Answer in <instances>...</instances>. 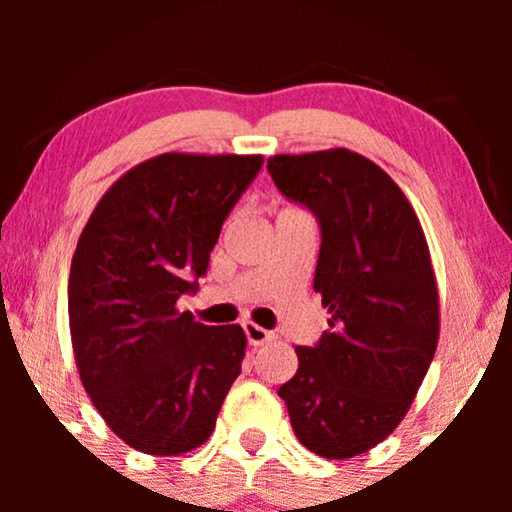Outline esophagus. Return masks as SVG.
I'll return each instance as SVG.
<instances>
[{
  "mask_svg": "<svg viewBox=\"0 0 512 512\" xmlns=\"http://www.w3.org/2000/svg\"><path fill=\"white\" fill-rule=\"evenodd\" d=\"M243 330H245V337H248L250 346H262V344L272 342V339H274L272 332H267L264 327L255 325V322H243Z\"/></svg>",
  "mask_w": 512,
  "mask_h": 512,
  "instance_id": "esophagus-1",
  "label": "esophagus"
}]
</instances>
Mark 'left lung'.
Segmentation results:
<instances>
[{
  "label": "left lung",
  "instance_id": "obj_1",
  "mask_svg": "<svg viewBox=\"0 0 512 512\" xmlns=\"http://www.w3.org/2000/svg\"><path fill=\"white\" fill-rule=\"evenodd\" d=\"M269 173L322 228L313 289L330 313L315 346H296L279 387L310 452L349 460L407 416L438 346L436 272L419 216L383 168L349 149L279 154Z\"/></svg>",
  "mask_w": 512,
  "mask_h": 512
}]
</instances>
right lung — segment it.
<instances>
[{
	"label": "right lung",
	"instance_id": "add662e5",
	"mask_svg": "<svg viewBox=\"0 0 512 512\" xmlns=\"http://www.w3.org/2000/svg\"><path fill=\"white\" fill-rule=\"evenodd\" d=\"M262 156L161 154L117 178L81 231L69 269L79 378L129 448L173 457L204 445L240 375L245 332L178 313L209 267L228 211Z\"/></svg>",
	"mask_w": 512,
	"mask_h": 512
}]
</instances>
